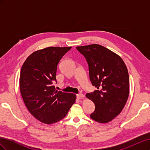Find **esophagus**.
Listing matches in <instances>:
<instances>
[{
	"label": "esophagus",
	"mask_w": 150,
	"mask_h": 150,
	"mask_svg": "<svg viewBox=\"0 0 150 150\" xmlns=\"http://www.w3.org/2000/svg\"><path fill=\"white\" fill-rule=\"evenodd\" d=\"M76 96H77V97H78L79 99H83V98H84V95L83 94H81V93L78 94L76 95Z\"/></svg>",
	"instance_id": "esophagus-1"
}]
</instances>
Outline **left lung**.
Returning <instances> with one entry per match:
<instances>
[{
    "label": "left lung",
    "mask_w": 150,
    "mask_h": 150,
    "mask_svg": "<svg viewBox=\"0 0 150 150\" xmlns=\"http://www.w3.org/2000/svg\"><path fill=\"white\" fill-rule=\"evenodd\" d=\"M89 67V79L96 87L86 97L95 104L91 118L106 123L118 115L129 96V74L122 59L99 44L76 47Z\"/></svg>",
    "instance_id": "1"
}]
</instances>
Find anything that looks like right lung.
Returning <instances> with one entry per match:
<instances>
[{"instance_id":"obj_1","label":"right lung","mask_w":150,"mask_h":150,"mask_svg":"<svg viewBox=\"0 0 150 150\" xmlns=\"http://www.w3.org/2000/svg\"><path fill=\"white\" fill-rule=\"evenodd\" d=\"M71 47H49L35 51L27 58L21 68L20 90L29 111L36 119L52 124L66 116L75 103L74 94L57 91V65Z\"/></svg>"}]
</instances>
